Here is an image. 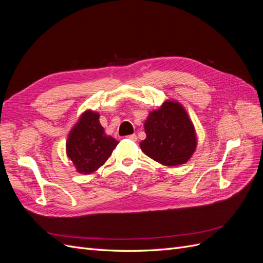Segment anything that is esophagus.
I'll return each mask as SVG.
<instances>
[{
	"label": "esophagus",
	"mask_w": 263,
	"mask_h": 263,
	"mask_svg": "<svg viewBox=\"0 0 263 263\" xmlns=\"http://www.w3.org/2000/svg\"><path fill=\"white\" fill-rule=\"evenodd\" d=\"M126 138H128V139H130V140H133V141H136L137 140V136L135 134H133V135H128V136H126Z\"/></svg>",
	"instance_id": "esophagus-1"
}]
</instances>
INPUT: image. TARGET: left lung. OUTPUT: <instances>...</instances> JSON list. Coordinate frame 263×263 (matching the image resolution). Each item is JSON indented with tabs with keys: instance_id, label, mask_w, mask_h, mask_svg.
<instances>
[{
	"instance_id": "left-lung-1",
	"label": "left lung",
	"mask_w": 263,
	"mask_h": 263,
	"mask_svg": "<svg viewBox=\"0 0 263 263\" xmlns=\"http://www.w3.org/2000/svg\"><path fill=\"white\" fill-rule=\"evenodd\" d=\"M147 137L140 142L144 153L163 165L189 161L196 148L194 126L178 102L166 101L151 112L145 122Z\"/></svg>"
}]
</instances>
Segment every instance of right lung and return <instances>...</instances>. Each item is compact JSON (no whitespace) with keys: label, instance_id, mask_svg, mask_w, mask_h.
Listing matches in <instances>:
<instances>
[{"label":"right lung","instance_id":"obj_1","mask_svg":"<svg viewBox=\"0 0 263 263\" xmlns=\"http://www.w3.org/2000/svg\"><path fill=\"white\" fill-rule=\"evenodd\" d=\"M99 118V113L86 110L70 132L66 145L67 155L79 173L90 174L97 171L118 144L105 134Z\"/></svg>","mask_w":263,"mask_h":263}]
</instances>
